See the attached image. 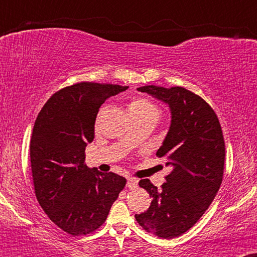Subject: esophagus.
<instances>
[{
  "instance_id": "1",
  "label": "esophagus",
  "mask_w": 257,
  "mask_h": 257,
  "mask_svg": "<svg viewBox=\"0 0 257 257\" xmlns=\"http://www.w3.org/2000/svg\"><path fill=\"white\" fill-rule=\"evenodd\" d=\"M137 184H138L137 179H135V178H131V177L127 178V188L128 189H135L136 186H137Z\"/></svg>"
}]
</instances>
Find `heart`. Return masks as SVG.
I'll use <instances>...</instances> for the list:
<instances>
[{"mask_svg":"<svg viewBox=\"0 0 257 257\" xmlns=\"http://www.w3.org/2000/svg\"><path fill=\"white\" fill-rule=\"evenodd\" d=\"M105 107H102L97 114V119H96V127L99 125V120L103 115ZM130 114L132 116H159V108L156 107L155 103H153L150 99L146 97H137L134 98L128 104Z\"/></svg>","mask_w":257,"mask_h":257,"instance_id":"obj_1","label":"heart"}]
</instances>
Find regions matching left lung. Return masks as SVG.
Listing matches in <instances>:
<instances>
[{"label": "left lung", "instance_id": "8db88e82", "mask_svg": "<svg viewBox=\"0 0 257 257\" xmlns=\"http://www.w3.org/2000/svg\"><path fill=\"white\" fill-rule=\"evenodd\" d=\"M142 92L168 103L172 123L156 153L173 171L158 190L149 179L140 186L153 198L147 212L136 214L149 233L171 239L194 226L218 194L225 170V140L218 115L201 96L182 86L146 85Z\"/></svg>", "mask_w": 257, "mask_h": 257}]
</instances>
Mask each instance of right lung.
<instances>
[{
    "mask_svg": "<svg viewBox=\"0 0 257 257\" xmlns=\"http://www.w3.org/2000/svg\"><path fill=\"white\" fill-rule=\"evenodd\" d=\"M127 86L80 81L54 93L38 113L30 142L33 188L51 221L71 236H86L104 224L126 185L119 174L85 165L98 108Z\"/></svg>",
    "mask_w": 257,
    "mask_h": 257,
    "instance_id": "add662e5",
    "label": "right lung"
}]
</instances>
